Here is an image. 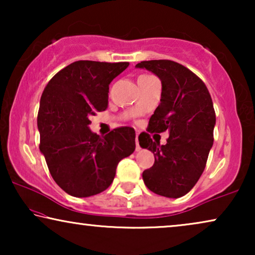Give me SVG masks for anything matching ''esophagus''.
I'll use <instances>...</instances> for the list:
<instances>
[{
  "label": "esophagus",
  "instance_id": "1",
  "mask_svg": "<svg viewBox=\"0 0 255 255\" xmlns=\"http://www.w3.org/2000/svg\"><path fill=\"white\" fill-rule=\"evenodd\" d=\"M135 145H137V146H135V151H140V146H139V140H138V133H137V135H135Z\"/></svg>",
  "mask_w": 255,
  "mask_h": 255
}]
</instances>
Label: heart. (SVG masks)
<instances>
[{
	"instance_id": "heart-1",
	"label": "heart",
	"mask_w": 255,
	"mask_h": 255,
	"mask_svg": "<svg viewBox=\"0 0 255 255\" xmlns=\"http://www.w3.org/2000/svg\"><path fill=\"white\" fill-rule=\"evenodd\" d=\"M141 78H148V75H141V76H139V79H141Z\"/></svg>"
}]
</instances>
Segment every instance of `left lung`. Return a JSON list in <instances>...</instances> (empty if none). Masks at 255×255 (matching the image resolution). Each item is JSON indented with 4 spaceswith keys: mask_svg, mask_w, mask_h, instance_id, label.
I'll return each instance as SVG.
<instances>
[{
    "mask_svg": "<svg viewBox=\"0 0 255 255\" xmlns=\"http://www.w3.org/2000/svg\"><path fill=\"white\" fill-rule=\"evenodd\" d=\"M161 81V99L149 118L148 132L168 131L165 145L148 133L139 134V145L154 154V165L142 180L153 193L168 198L182 197L193 189L205 168L214 144L216 115L209 90L193 72L170 60L141 61Z\"/></svg>",
    "mask_w": 255,
    "mask_h": 255,
    "instance_id": "1",
    "label": "left lung"
}]
</instances>
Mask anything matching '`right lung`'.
<instances>
[{"instance_id": "1", "label": "right lung", "mask_w": 255, "mask_h": 255, "mask_svg": "<svg viewBox=\"0 0 255 255\" xmlns=\"http://www.w3.org/2000/svg\"><path fill=\"white\" fill-rule=\"evenodd\" d=\"M128 62L80 60L58 72L45 87L38 111L39 149L55 183L74 197L102 193L113 183L118 162L135 148L132 128L100 137L90 116L108 107L111 81Z\"/></svg>"}]
</instances>
